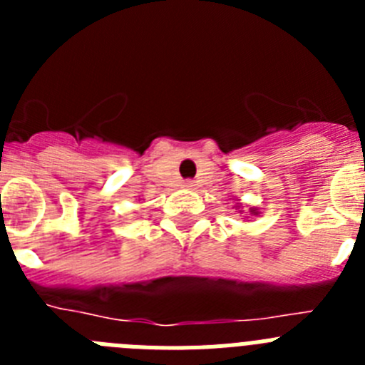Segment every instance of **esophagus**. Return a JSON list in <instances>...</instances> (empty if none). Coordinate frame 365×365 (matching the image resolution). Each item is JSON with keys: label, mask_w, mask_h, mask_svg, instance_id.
Returning a JSON list of instances; mask_svg holds the SVG:
<instances>
[{"label": "esophagus", "mask_w": 365, "mask_h": 365, "mask_svg": "<svg viewBox=\"0 0 365 365\" xmlns=\"http://www.w3.org/2000/svg\"><path fill=\"white\" fill-rule=\"evenodd\" d=\"M182 186H185V188H188V190H192L193 186H195V182H193V180H185V185H182Z\"/></svg>", "instance_id": "1"}]
</instances>
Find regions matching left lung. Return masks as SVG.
<instances>
[{"label":"left lung","mask_w":365,"mask_h":365,"mask_svg":"<svg viewBox=\"0 0 365 365\" xmlns=\"http://www.w3.org/2000/svg\"><path fill=\"white\" fill-rule=\"evenodd\" d=\"M235 208H240V212H243L241 210V206H235ZM248 212H250V215H259V210H257V208H250Z\"/></svg>","instance_id":"obj_1"}]
</instances>
